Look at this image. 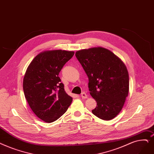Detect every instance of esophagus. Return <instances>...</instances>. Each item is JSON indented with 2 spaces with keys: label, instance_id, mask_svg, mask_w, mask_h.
Returning <instances> with one entry per match:
<instances>
[{
  "label": "esophagus",
  "instance_id": "obj_1",
  "mask_svg": "<svg viewBox=\"0 0 154 154\" xmlns=\"http://www.w3.org/2000/svg\"><path fill=\"white\" fill-rule=\"evenodd\" d=\"M81 97H82V99H86V98H88V95L86 94V93L82 92V93L81 94Z\"/></svg>",
  "mask_w": 154,
  "mask_h": 154
}]
</instances>
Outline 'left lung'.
<instances>
[{
	"label": "left lung",
	"mask_w": 154,
	"mask_h": 154,
	"mask_svg": "<svg viewBox=\"0 0 154 154\" xmlns=\"http://www.w3.org/2000/svg\"><path fill=\"white\" fill-rule=\"evenodd\" d=\"M75 56L88 77L90 94L97 103L92 112L104 120L115 118L128 95L126 66L114 53L101 47L77 51Z\"/></svg>",
	"instance_id": "left-lung-1"
}]
</instances>
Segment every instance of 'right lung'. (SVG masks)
Returning <instances> with one entry per match:
<instances>
[{"mask_svg":"<svg viewBox=\"0 0 154 154\" xmlns=\"http://www.w3.org/2000/svg\"><path fill=\"white\" fill-rule=\"evenodd\" d=\"M73 51L51 50L40 53L32 60L23 79V91L29 106L43 121L51 123L66 112L72 97L66 93L58 77Z\"/></svg>","mask_w":154,"mask_h":154,"instance_id":"right-lung-1","label":"right lung"}]
</instances>
